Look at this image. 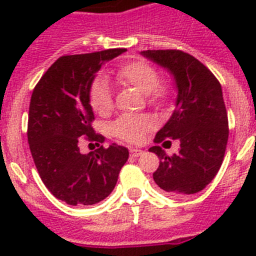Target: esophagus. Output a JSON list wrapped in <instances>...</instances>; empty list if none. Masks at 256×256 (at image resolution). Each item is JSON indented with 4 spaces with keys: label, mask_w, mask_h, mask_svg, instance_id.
<instances>
[{
    "label": "esophagus",
    "mask_w": 256,
    "mask_h": 256,
    "mask_svg": "<svg viewBox=\"0 0 256 256\" xmlns=\"http://www.w3.org/2000/svg\"><path fill=\"white\" fill-rule=\"evenodd\" d=\"M130 156H132V158H138V156H141L142 154H144V151L138 150V148H130Z\"/></svg>",
    "instance_id": "esophagus-1"
}]
</instances>
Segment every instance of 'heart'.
Returning <instances> with one entry per match:
<instances>
[{"instance_id": "heart-1", "label": "heart", "mask_w": 256, "mask_h": 256, "mask_svg": "<svg viewBox=\"0 0 256 256\" xmlns=\"http://www.w3.org/2000/svg\"><path fill=\"white\" fill-rule=\"evenodd\" d=\"M115 80L120 86L133 87L144 94L146 102L160 108L168 105L172 97V86L168 80L160 79L155 66L144 60L126 61L115 72ZM90 104L94 112L106 115L112 108V94L110 86L104 78L94 79L90 88ZM154 126L148 115L132 116L124 115L112 124V134L126 142L136 144L142 140L144 133Z\"/></svg>"}]
</instances>
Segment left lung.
Here are the masks:
<instances>
[{
    "instance_id": "8db88e82",
    "label": "left lung",
    "mask_w": 256,
    "mask_h": 256,
    "mask_svg": "<svg viewBox=\"0 0 256 256\" xmlns=\"http://www.w3.org/2000/svg\"><path fill=\"white\" fill-rule=\"evenodd\" d=\"M141 54L168 69L178 90L176 110L154 142L180 140V150L168 156L160 146L148 148L160 159L154 180L172 196L200 192L216 176L227 148L230 130L220 83L187 52L148 50Z\"/></svg>"
}]
</instances>
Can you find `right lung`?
<instances>
[{
    "instance_id": "1",
    "label": "right lung",
    "mask_w": 256,
    "mask_h": 256,
    "mask_svg": "<svg viewBox=\"0 0 256 256\" xmlns=\"http://www.w3.org/2000/svg\"><path fill=\"white\" fill-rule=\"evenodd\" d=\"M126 48L65 55L48 68L33 90L28 115L32 158L44 186L69 205H94L108 198L128 160V148L100 146L104 136L94 132L90 88L104 62ZM83 140L99 148L82 154Z\"/></svg>"
}]
</instances>
